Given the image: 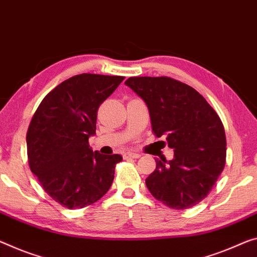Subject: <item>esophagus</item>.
I'll use <instances>...</instances> for the list:
<instances>
[{
    "instance_id": "1",
    "label": "esophagus",
    "mask_w": 257,
    "mask_h": 257,
    "mask_svg": "<svg viewBox=\"0 0 257 257\" xmlns=\"http://www.w3.org/2000/svg\"><path fill=\"white\" fill-rule=\"evenodd\" d=\"M124 157H126V159H139L140 157V154L138 153H132V152H127L124 155Z\"/></svg>"
}]
</instances>
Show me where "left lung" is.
I'll use <instances>...</instances> for the list:
<instances>
[{"instance_id": "obj_1", "label": "left lung", "mask_w": 257, "mask_h": 257, "mask_svg": "<svg viewBox=\"0 0 257 257\" xmlns=\"http://www.w3.org/2000/svg\"><path fill=\"white\" fill-rule=\"evenodd\" d=\"M147 105L157 138H167L171 161L156 160L146 179L152 195L173 209H188L206 197L226 159L224 126L200 93L169 77H131L125 81Z\"/></svg>"}]
</instances>
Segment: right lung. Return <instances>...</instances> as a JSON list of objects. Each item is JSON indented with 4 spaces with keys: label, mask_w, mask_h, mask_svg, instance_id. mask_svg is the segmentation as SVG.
Here are the masks:
<instances>
[{
    "label": "right lung",
    "mask_w": 257,
    "mask_h": 257,
    "mask_svg": "<svg viewBox=\"0 0 257 257\" xmlns=\"http://www.w3.org/2000/svg\"><path fill=\"white\" fill-rule=\"evenodd\" d=\"M125 77L82 73L43 98L26 134L31 171L46 193L69 209L100 200L111 186L119 154L93 152L97 109Z\"/></svg>",
    "instance_id": "1"
}]
</instances>
